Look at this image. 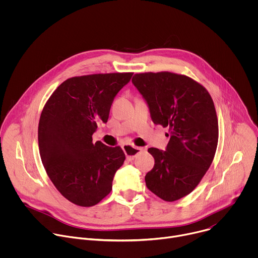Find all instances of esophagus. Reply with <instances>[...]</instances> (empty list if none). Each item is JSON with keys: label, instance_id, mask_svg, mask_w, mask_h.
<instances>
[{"label": "esophagus", "instance_id": "1", "mask_svg": "<svg viewBox=\"0 0 258 258\" xmlns=\"http://www.w3.org/2000/svg\"><path fill=\"white\" fill-rule=\"evenodd\" d=\"M122 149H123V151L126 155V158L128 160H134L139 153H141L142 151L145 150L144 148H141V147H136V146H133V145H130V144L123 145Z\"/></svg>", "mask_w": 258, "mask_h": 258}]
</instances>
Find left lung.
Listing matches in <instances>:
<instances>
[{
	"label": "left lung",
	"instance_id": "obj_1",
	"mask_svg": "<svg viewBox=\"0 0 258 258\" xmlns=\"http://www.w3.org/2000/svg\"><path fill=\"white\" fill-rule=\"evenodd\" d=\"M154 124L168 127L165 151L149 148L155 164L147 188L172 202L190 194L212 163L218 141L213 101L200 84L171 72L137 73L132 80Z\"/></svg>",
	"mask_w": 258,
	"mask_h": 258
}]
</instances>
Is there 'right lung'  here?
Returning a JSON list of instances; mask_svg holds the SVG:
<instances>
[{"label":"right lung","mask_w":258,"mask_h":258,"mask_svg":"<svg viewBox=\"0 0 258 258\" xmlns=\"http://www.w3.org/2000/svg\"><path fill=\"white\" fill-rule=\"evenodd\" d=\"M133 73L71 78L46 103L39 122L43 165L57 190L70 202L90 207L112 190L125 154L120 147L93 143L98 122L106 123L117 93Z\"/></svg>","instance_id":"1"}]
</instances>
